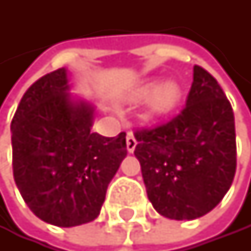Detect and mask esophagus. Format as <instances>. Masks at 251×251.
Segmentation results:
<instances>
[{"label": "esophagus", "instance_id": "1", "mask_svg": "<svg viewBox=\"0 0 251 251\" xmlns=\"http://www.w3.org/2000/svg\"><path fill=\"white\" fill-rule=\"evenodd\" d=\"M135 146H137V140H135V137L129 132V134L126 135V149H128V152L132 153V152L135 151Z\"/></svg>", "mask_w": 251, "mask_h": 251}]
</instances>
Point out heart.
Returning <instances> with one entry per match:
<instances>
[{"label": "heart", "mask_w": 251, "mask_h": 251, "mask_svg": "<svg viewBox=\"0 0 251 251\" xmlns=\"http://www.w3.org/2000/svg\"><path fill=\"white\" fill-rule=\"evenodd\" d=\"M134 99L138 102L149 100L151 114L162 117L176 110L182 99V89L175 79H167L164 82L159 79H151L135 89Z\"/></svg>", "instance_id": "1"}]
</instances>
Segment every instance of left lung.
Masks as SVG:
<instances>
[{
	"instance_id": "obj_1",
	"label": "left lung",
	"mask_w": 251,
	"mask_h": 251,
	"mask_svg": "<svg viewBox=\"0 0 251 251\" xmlns=\"http://www.w3.org/2000/svg\"><path fill=\"white\" fill-rule=\"evenodd\" d=\"M134 135V155L158 214L194 220L212 211L229 191L236 170L235 117L217 79L200 66L193 69L180 114Z\"/></svg>"
}]
</instances>
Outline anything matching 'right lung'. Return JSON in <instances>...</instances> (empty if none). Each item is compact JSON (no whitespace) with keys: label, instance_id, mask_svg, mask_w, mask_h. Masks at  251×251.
<instances>
[{"label":"right lung","instance_id":"add662e5","mask_svg":"<svg viewBox=\"0 0 251 251\" xmlns=\"http://www.w3.org/2000/svg\"><path fill=\"white\" fill-rule=\"evenodd\" d=\"M95 105L71 93L64 67L37 79L12 120L13 176L40 220L74 227L98 218L126 156V134L92 131Z\"/></svg>","mask_w":251,"mask_h":251}]
</instances>
